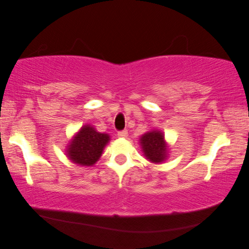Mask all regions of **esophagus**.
Masks as SVG:
<instances>
[{"mask_svg":"<svg viewBox=\"0 0 249 249\" xmlns=\"http://www.w3.org/2000/svg\"><path fill=\"white\" fill-rule=\"evenodd\" d=\"M128 136V131L127 130H122V131H119L118 132V137L120 138H125Z\"/></svg>","mask_w":249,"mask_h":249,"instance_id":"obj_1","label":"esophagus"}]
</instances>
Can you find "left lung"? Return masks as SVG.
Returning <instances> with one entry per match:
<instances>
[{
    "mask_svg": "<svg viewBox=\"0 0 249 249\" xmlns=\"http://www.w3.org/2000/svg\"><path fill=\"white\" fill-rule=\"evenodd\" d=\"M139 145L146 160L154 164H160L169 158V144L164 134L159 129H152L139 138Z\"/></svg>",
    "mask_w": 249,
    "mask_h": 249,
    "instance_id": "left-lung-1",
    "label": "left lung"
}]
</instances>
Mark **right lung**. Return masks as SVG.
<instances>
[{"label":"right lung","instance_id":"1","mask_svg":"<svg viewBox=\"0 0 249 249\" xmlns=\"http://www.w3.org/2000/svg\"><path fill=\"white\" fill-rule=\"evenodd\" d=\"M110 139L107 134L98 132L93 125L86 124L70 139L66 148V155L74 164L93 166L100 160Z\"/></svg>","mask_w":249,"mask_h":249}]
</instances>
